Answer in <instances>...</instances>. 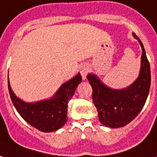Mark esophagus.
<instances>
[{"mask_svg":"<svg viewBox=\"0 0 157 157\" xmlns=\"http://www.w3.org/2000/svg\"><path fill=\"white\" fill-rule=\"evenodd\" d=\"M88 71H89V67L86 64L81 65V67H80V72H81V75H82L83 80H86V78Z\"/></svg>","mask_w":157,"mask_h":157,"instance_id":"1","label":"esophagus"}]
</instances>
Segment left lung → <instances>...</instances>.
I'll return each instance as SVG.
<instances>
[{"label":"left lung","instance_id":"left-lung-1","mask_svg":"<svg viewBox=\"0 0 157 157\" xmlns=\"http://www.w3.org/2000/svg\"><path fill=\"white\" fill-rule=\"evenodd\" d=\"M141 65L138 78L128 87L116 90L102 83L96 75L88 74L87 80L92 87V100L98 111L101 123L111 128H118L134 120L142 110L151 86V69L142 42Z\"/></svg>","mask_w":157,"mask_h":157}]
</instances>
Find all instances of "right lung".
I'll return each instance as SVG.
<instances>
[{
	"label": "right lung",
	"instance_id": "add662e5",
	"mask_svg": "<svg viewBox=\"0 0 157 157\" xmlns=\"http://www.w3.org/2000/svg\"><path fill=\"white\" fill-rule=\"evenodd\" d=\"M82 80L78 73L65 82L52 98L32 103L23 101L14 94L9 79L8 89L14 106L26 122L40 132H52L61 128L67 121V104Z\"/></svg>",
	"mask_w": 157,
	"mask_h": 157
}]
</instances>
